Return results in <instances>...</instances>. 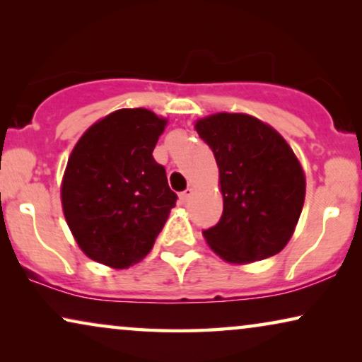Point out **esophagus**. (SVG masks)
Returning <instances> with one entry per match:
<instances>
[{"label": "esophagus", "instance_id": "1", "mask_svg": "<svg viewBox=\"0 0 362 362\" xmlns=\"http://www.w3.org/2000/svg\"><path fill=\"white\" fill-rule=\"evenodd\" d=\"M192 194H194V189H192V187H187L186 191H182L181 194H180V199H181L182 204H186V202H189Z\"/></svg>", "mask_w": 362, "mask_h": 362}]
</instances>
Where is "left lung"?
I'll return each instance as SVG.
<instances>
[{
	"mask_svg": "<svg viewBox=\"0 0 362 362\" xmlns=\"http://www.w3.org/2000/svg\"><path fill=\"white\" fill-rule=\"evenodd\" d=\"M194 128L214 153L224 211L202 232L222 260L235 265L279 254L303 209L306 177L284 136L247 113L219 112Z\"/></svg>",
	"mask_w": 362,
	"mask_h": 362,
	"instance_id": "obj_1",
	"label": "left lung"
}]
</instances>
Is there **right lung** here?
<instances>
[{
    "label": "right lung",
    "mask_w": 362,
    "mask_h": 362,
    "mask_svg": "<svg viewBox=\"0 0 362 362\" xmlns=\"http://www.w3.org/2000/svg\"><path fill=\"white\" fill-rule=\"evenodd\" d=\"M168 118L120 108L88 127L61 182L66 222L88 259L128 269L150 254L176 204L166 171L153 158Z\"/></svg>",
    "instance_id": "obj_1"
}]
</instances>
